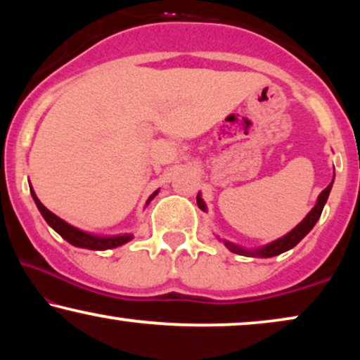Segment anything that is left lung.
I'll return each mask as SVG.
<instances>
[{"label":"left lung","mask_w":360,"mask_h":360,"mask_svg":"<svg viewBox=\"0 0 360 360\" xmlns=\"http://www.w3.org/2000/svg\"><path fill=\"white\" fill-rule=\"evenodd\" d=\"M333 181H334V179H333ZM333 181L321 191V193H319L318 200H316V205H314L313 210L309 211L307 216H304V219L302 221V223H300L298 226H295V228L290 231V233L282 236L280 239H275V240H272V243L265 244V245H262V248H257V249H244L238 244L229 243V240L223 239L224 245L231 250V252H234V254L248 255V257H265V259L275 257V255L287 252V250L293 249L295 245H297L300 240H302L304 236H307L309 231L313 229V226L316 224V221L319 219V216H321V213H323L324 205H326V201H328L329 191H331V188H333ZM196 203H198L200 210L206 211V205H205V201H203V198H201L200 193H198V196H196Z\"/></svg>","instance_id":"1"}]
</instances>
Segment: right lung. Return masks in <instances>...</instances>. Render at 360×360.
Listing matches in <instances>:
<instances>
[{"label":"right lung","mask_w":360,"mask_h":360,"mask_svg":"<svg viewBox=\"0 0 360 360\" xmlns=\"http://www.w3.org/2000/svg\"><path fill=\"white\" fill-rule=\"evenodd\" d=\"M29 188H31V195H32V200L36 201L39 211H41L42 218L47 221V224L51 226V228L56 231L62 236L63 239L67 240V243H70L72 245H75V248H82V249H90V250H106V249H115V248H120V245L129 243L132 239V234H116V236H96V234H91V233H86V231H82L75 228V226L68 224L67 221H63L58 218L57 214H53L52 211H49L46 206H44L39 198L36 196V191L32 190V186L29 185ZM159 193V190L154 191L149 196V200H147L146 206L150 203V200L154 198V196Z\"/></svg>","instance_id":"add662e5"}]
</instances>
